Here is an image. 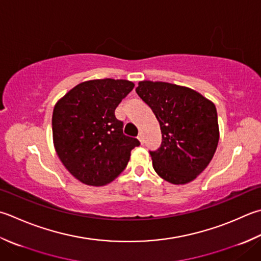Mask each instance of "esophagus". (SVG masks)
<instances>
[{
	"instance_id": "esophagus-1",
	"label": "esophagus",
	"mask_w": 261,
	"mask_h": 261,
	"mask_svg": "<svg viewBox=\"0 0 261 261\" xmlns=\"http://www.w3.org/2000/svg\"><path fill=\"white\" fill-rule=\"evenodd\" d=\"M138 139H139L141 144H144V142H145V137H144V134H142V132H140L139 136H138Z\"/></svg>"
}]
</instances>
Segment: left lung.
<instances>
[{
  "instance_id": "1",
  "label": "left lung",
  "mask_w": 261,
  "mask_h": 261,
  "mask_svg": "<svg viewBox=\"0 0 261 261\" xmlns=\"http://www.w3.org/2000/svg\"><path fill=\"white\" fill-rule=\"evenodd\" d=\"M136 91L161 125L162 145L149 151L154 170L173 185L193 181L218 145L215 105L196 90L162 81H140Z\"/></svg>"
}]
</instances>
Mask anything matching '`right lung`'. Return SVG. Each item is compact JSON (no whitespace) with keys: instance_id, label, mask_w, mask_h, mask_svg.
Here are the masks:
<instances>
[{"instance_id":"obj_1","label":"right lung","mask_w":261,"mask_h":261,"mask_svg":"<svg viewBox=\"0 0 261 261\" xmlns=\"http://www.w3.org/2000/svg\"><path fill=\"white\" fill-rule=\"evenodd\" d=\"M129 80L97 79L76 85L54 106L52 130L60 161L76 180L105 186L121 174L140 145L123 134L115 109L134 89Z\"/></svg>"}]
</instances>
